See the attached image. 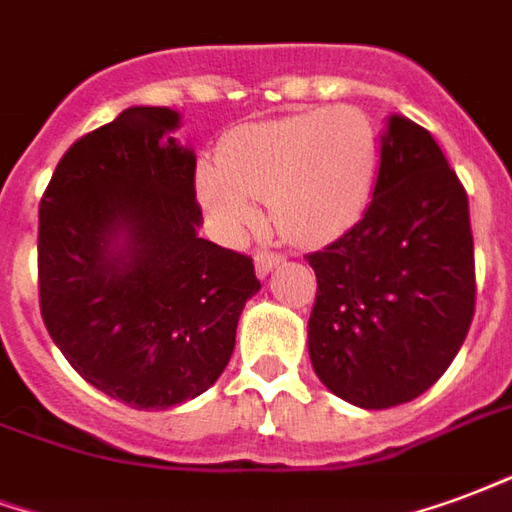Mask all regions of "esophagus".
Returning a JSON list of instances; mask_svg holds the SVG:
<instances>
[{
  "label": "esophagus",
  "instance_id": "esophagus-1",
  "mask_svg": "<svg viewBox=\"0 0 512 512\" xmlns=\"http://www.w3.org/2000/svg\"><path fill=\"white\" fill-rule=\"evenodd\" d=\"M279 263H282V255H276V252H268V249L257 252V255H255L257 276H268L276 266H279Z\"/></svg>",
  "mask_w": 512,
  "mask_h": 512
}]
</instances>
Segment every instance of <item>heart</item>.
I'll use <instances>...</instances> for the list:
<instances>
[{
    "label": "heart",
    "mask_w": 512,
    "mask_h": 512,
    "mask_svg": "<svg viewBox=\"0 0 512 512\" xmlns=\"http://www.w3.org/2000/svg\"><path fill=\"white\" fill-rule=\"evenodd\" d=\"M380 132L369 113L323 105L279 119L252 121L219 143L217 165L198 168V198L230 238L268 222L287 241L328 244L344 236L372 203L380 173Z\"/></svg>",
    "instance_id": "1"
}]
</instances>
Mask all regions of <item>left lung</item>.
Returning <instances> with one entry per match:
<instances>
[{"instance_id":"left-lung-1","label":"left lung","mask_w":512,"mask_h":512,"mask_svg":"<svg viewBox=\"0 0 512 512\" xmlns=\"http://www.w3.org/2000/svg\"><path fill=\"white\" fill-rule=\"evenodd\" d=\"M380 173L358 225L309 255L314 374L339 399L388 410L445 374L475 314L467 192L415 121L388 116Z\"/></svg>"}]
</instances>
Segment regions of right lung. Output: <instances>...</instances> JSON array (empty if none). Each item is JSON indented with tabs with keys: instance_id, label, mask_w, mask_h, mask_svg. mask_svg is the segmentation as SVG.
Wrapping results in <instances>:
<instances>
[{
	"instance_id": "right-lung-1",
	"label": "right lung",
	"mask_w": 512,
	"mask_h": 512,
	"mask_svg": "<svg viewBox=\"0 0 512 512\" xmlns=\"http://www.w3.org/2000/svg\"><path fill=\"white\" fill-rule=\"evenodd\" d=\"M181 116L135 105L83 135L40 200V312L83 380L135 410L208 391L260 290L252 257L198 236Z\"/></svg>"
}]
</instances>
